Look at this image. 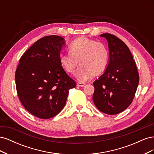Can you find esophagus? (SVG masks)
Masks as SVG:
<instances>
[{
  "label": "esophagus",
  "instance_id": "obj_1",
  "mask_svg": "<svg viewBox=\"0 0 154 154\" xmlns=\"http://www.w3.org/2000/svg\"><path fill=\"white\" fill-rule=\"evenodd\" d=\"M85 85V83H82V82H78L77 83V86L78 87H84Z\"/></svg>",
  "mask_w": 154,
  "mask_h": 154
}]
</instances>
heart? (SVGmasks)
I'll return each instance as SVG.
<instances>
[{"label":"heart","instance_id":"b5f03b06","mask_svg":"<svg viewBox=\"0 0 154 154\" xmlns=\"http://www.w3.org/2000/svg\"><path fill=\"white\" fill-rule=\"evenodd\" d=\"M69 51L66 54H60V65L69 74H74L80 65L76 78L81 82L89 80L93 75H100L108 66L109 49L101 42L80 37L69 45Z\"/></svg>","mask_w":154,"mask_h":154}]
</instances>
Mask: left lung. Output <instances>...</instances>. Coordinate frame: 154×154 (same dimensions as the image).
Returning <instances> with one entry per match:
<instances>
[{
  "label": "left lung",
  "instance_id": "1",
  "mask_svg": "<svg viewBox=\"0 0 154 154\" xmlns=\"http://www.w3.org/2000/svg\"><path fill=\"white\" fill-rule=\"evenodd\" d=\"M100 36L109 43V62L104 73L93 83L92 100L102 112L115 115L132 103L139 76L127 45L114 35L104 33Z\"/></svg>",
  "mask_w": 154,
  "mask_h": 154
}]
</instances>
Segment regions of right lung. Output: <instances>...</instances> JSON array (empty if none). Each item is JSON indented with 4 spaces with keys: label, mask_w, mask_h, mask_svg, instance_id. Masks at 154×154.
<instances>
[{
    "label": "right lung",
    "mask_w": 154,
    "mask_h": 154,
    "mask_svg": "<svg viewBox=\"0 0 154 154\" xmlns=\"http://www.w3.org/2000/svg\"><path fill=\"white\" fill-rule=\"evenodd\" d=\"M65 40L51 35L37 40L23 54L15 72L19 100L24 108L36 117H54L66 103L69 90L76 83L60 63Z\"/></svg>",
    "instance_id": "1"
}]
</instances>
